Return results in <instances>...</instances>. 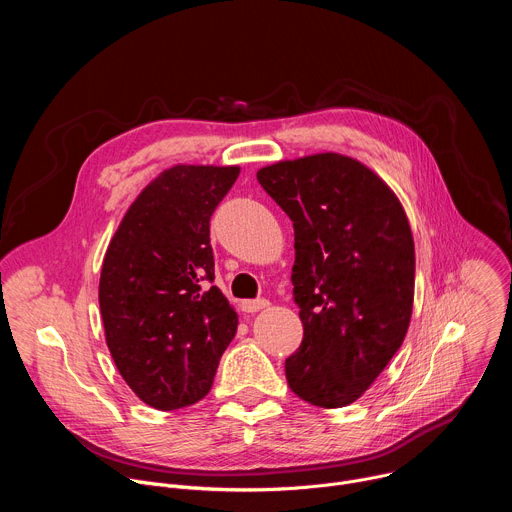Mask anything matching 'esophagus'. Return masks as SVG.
<instances>
[{
	"instance_id": "1",
	"label": "esophagus",
	"mask_w": 512,
	"mask_h": 512,
	"mask_svg": "<svg viewBox=\"0 0 512 512\" xmlns=\"http://www.w3.org/2000/svg\"><path fill=\"white\" fill-rule=\"evenodd\" d=\"M267 306H269L267 300H245V302L241 304V310L247 312V314H255V312H259V310H265Z\"/></svg>"
}]
</instances>
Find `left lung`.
I'll return each instance as SVG.
<instances>
[{
    "label": "left lung",
    "mask_w": 512,
    "mask_h": 512,
    "mask_svg": "<svg viewBox=\"0 0 512 512\" xmlns=\"http://www.w3.org/2000/svg\"><path fill=\"white\" fill-rule=\"evenodd\" d=\"M294 223V300L304 338L285 360L289 389L336 409L354 403L405 340L415 247L395 192L340 154L285 160L257 172Z\"/></svg>",
    "instance_id": "obj_1"
}]
</instances>
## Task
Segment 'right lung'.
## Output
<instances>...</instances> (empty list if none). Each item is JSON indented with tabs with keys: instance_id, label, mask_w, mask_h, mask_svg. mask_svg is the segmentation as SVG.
<instances>
[{
	"instance_id": "obj_1",
	"label": "right lung",
	"mask_w": 512,
	"mask_h": 512,
	"mask_svg": "<svg viewBox=\"0 0 512 512\" xmlns=\"http://www.w3.org/2000/svg\"><path fill=\"white\" fill-rule=\"evenodd\" d=\"M239 166L164 170L141 190L101 269L99 306L115 367L150 407L200 401L237 332V312L216 285L210 216Z\"/></svg>"
}]
</instances>
